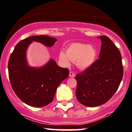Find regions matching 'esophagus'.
Returning a JSON list of instances; mask_svg holds the SVG:
<instances>
[{
	"mask_svg": "<svg viewBox=\"0 0 132 132\" xmlns=\"http://www.w3.org/2000/svg\"><path fill=\"white\" fill-rule=\"evenodd\" d=\"M69 76H70V77H72V78L75 77V74H74V73L73 72H70Z\"/></svg>",
	"mask_w": 132,
	"mask_h": 132,
	"instance_id": "34e87169",
	"label": "esophagus"
}]
</instances>
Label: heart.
<instances>
[{"instance_id":"1","label":"heart","mask_w":132,"mask_h":132,"mask_svg":"<svg viewBox=\"0 0 132 132\" xmlns=\"http://www.w3.org/2000/svg\"><path fill=\"white\" fill-rule=\"evenodd\" d=\"M96 57V50L93 46L83 43H72L66 50V53L61 51L60 58L66 64L68 65L70 60L76 62V66L80 69H86L90 67Z\"/></svg>"}]
</instances>
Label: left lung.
I'll list each match as a JSON object with an SVG mask.
<instances>
[{
  "label": "left lung",
  "mask_w": 132,
  "mask_h": 132,
  "mask_svg": "<svg viewBox=\"0 0 132 132\" xmlns=\"http://www.w3.org/2000/svg\"><path fill=\"white\" fill-rule=\"evenodd\" d=\"M98 38L102 41L100 58L76 76L77 100L92 108L105 104L112 98L123 74L120 50L108 36Z\"/></svg>",
  "instance_id": "obj_1"
}]
</instances>
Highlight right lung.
Segmentation results:
<instances>
[{
	"mask_svg": "<svg viewBox=\"0 0 132 132\" xmlns=\"http://www.w3.org/2000/svg\"><path fill=\"white\" fill-rule=\"evenodd\" d=\"M56 38L48 36H32L18 42L9 61V75L14 92L24 103L33 107H43L52 102L60 84L68 77L69 70L60 67L50 59L42 67L29 66L26 51L32 42L51 47Z\"/></svg>",
	"mask_w": 132,
	"mask_h": 132,
	"instance_id": "obj_1",
	"label": "right lung"
}]
</instances>
